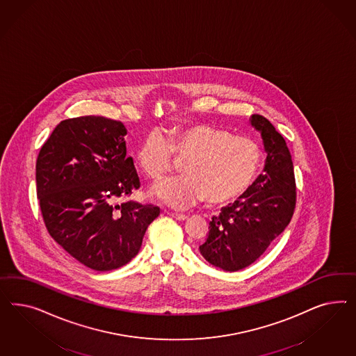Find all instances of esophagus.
<instances>
[{
	"label": "esophagus",
	"mask_w": 356,
	"mask_h": 356,
	"mask_svg": "<svg viewBox=\"0 0 356 356\" xmlns=\"http://www.w3.org/2000/svg\"><path fill=\"white\" fill-rule=\"evenodd\" d=\"M168 216H172L175 219H177V220H185L186 219V216L185 214H181V213H168Z\"/></svg>",
	"instance_id": "34e87169"
}]
</instances>
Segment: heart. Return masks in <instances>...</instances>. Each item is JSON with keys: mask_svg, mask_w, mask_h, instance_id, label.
<instances>
[{"mask_svg": "<svg viewBox=\"0 0 356 356\" xmlns=\"http://www.w3.org/2000/svg\"><path fill=\"white\" fill-rule=\"evenodd\" d=\"M173 155L185 158L180 165L183 175L155 184L151 194L175 209L204 198L214 205L236 200L254 181L262 161L256 140L206 124L173 130L168 136L151 131L140 142L136 159L146 177L158 180L171 171Z\"/></svg>", "mask_w": 356, "mask_h": 356, "instance_id": "b5f03b06", "label": "heart"}]
</instances>
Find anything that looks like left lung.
I'll return each mask as SVG.
<instances>
[{"label":"left lung","instance_id":"obj_1","mask_svg":"<svg viewBox=\"0 0 356 356\" xmlns=\"http://www.w3.org/2000/svg\"><path fill=\"white\" fill-rule=\"evenodd\" d=\"M250 124L261 133L268 154L264 173L231 205L213 216L200 245L204 259L216 268L237 271L253 264L289 226L296 205V184L286 140L261 115Z\"/></svg>","mask_w":356,"mask_h":356}]
</instances>
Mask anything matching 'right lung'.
<instances>
[{
  "label": "right lung",
  "instance_id": "obj_1",
  "mask_svg": "<svg viewBox=\"0 0 356 356\" xmlns=\"http://www.w3.org/2000/svg\"><path fill=\"white\" fill-rule=\"evenodd\" d=\"M122 122L103 116L61 121L36 161V193L54 241L90 269H118L137 256L158 206L120 197L140 188Z\"/></svg>",
  "mask_w": 356,
  "mask_h": 356
}]
</instances>
